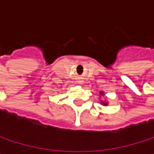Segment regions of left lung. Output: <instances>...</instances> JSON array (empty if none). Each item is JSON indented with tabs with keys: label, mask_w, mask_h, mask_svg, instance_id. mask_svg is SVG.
<instances>
[{
	"label": "left lung",
	"mask_w": 154,
	"mask_h": 154,
	"mask_svg": "<svg viewBox=\"0 0 154 154\" xmlns=\"http://www.w3.org/2000/svg\"><path fill=\"white\" fill-rule=\"evenodd\" d=\"M100 94H103V92H101ZM103 103V105H106V103Z\"/></svg>",
	"instance_id": "8db88e82"
}]
</instances>
